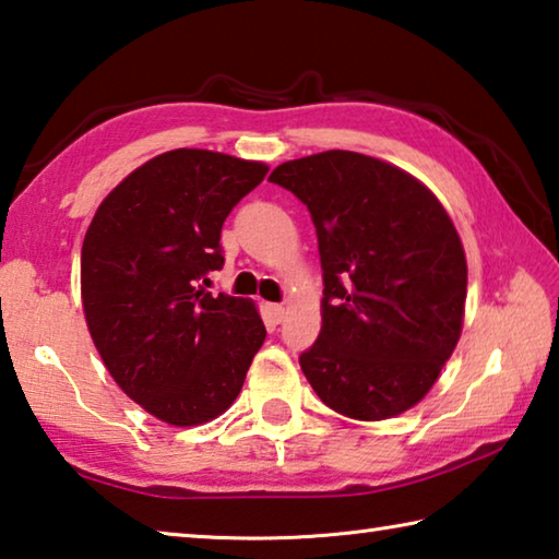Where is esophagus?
<instances>
[{
	"instance_id": "obj_1",
	"label": "esophagus",
	"mask_w": 559,
	"mask_h": 559,
	"mask_svg": "<svg viewBox=\"0 0 559 559\" xmlns=\"http://www.w3.org/2000/svg\"><path fill=\"white\" fill-rule=\"evenodd\" d=\"M266 314H269V320H271L273 324H278V322H283V318H286V308L278 306V302H269V306H266Z\"/></svg>"
}]
</instances>
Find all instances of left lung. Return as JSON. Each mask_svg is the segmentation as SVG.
Masks as SVG:
<instances>
[{"mask_svg": "<svg viewBox=\"0 0 559 559\" xmlns=\"http://www.w3.org/2000/svg\"><path fill=\"white\" fill-rule=\"evenodd\" d=\"M271 182L308 207L322 263V330L300 369L354 420L413 408L460 342L466 259L440 200L385 160L324 151Z\"/></svg>", "mask_w": 559, "mask_h": 559, "instance_id": "left-lung-1", "label": "left lung"}]
</instances>
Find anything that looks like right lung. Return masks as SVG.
<instances>
[{"instance_id":"1","label":"right lung","mask_w":559,"mask_h":559,"mask_svg":"<svg viewBox=\"0 0 559 559\" xmlns=\"http://www.w3.org/2000/svg\"><path fill=\"white\" fill-rule=\"evenodd\" d=\"M266 174L217 151H168L121 180L87 227V330L119 389L168 425L225 413L266 340L251 300L202 288L225 266L227 215Z\"/></svg>"}]
</instances>
